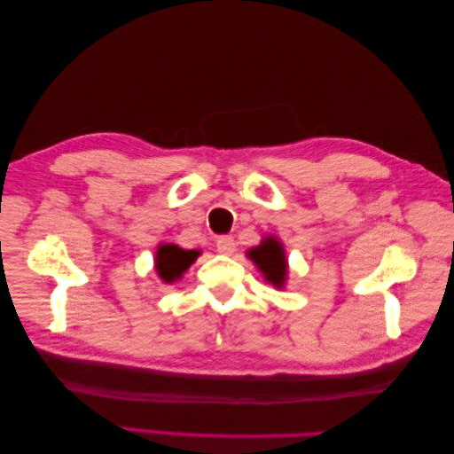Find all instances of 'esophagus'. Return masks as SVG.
<instances>
[{
    "instance_id": "obj_1",
    "label": "esophagus",
    "mask_w": 454,
    "mask_h": 454,
    "mask_svg": "<svg viewBox=\"0 0 454 454\" xmlns=\"http://www.w3.org/2000/svg\"><path fill=\"white\" fill-rule=\"evenodd\" d=\"M217 251L223 255H233L235 254V239L231 235H221L217 239Z\"/></svg>"
}]
</instances>
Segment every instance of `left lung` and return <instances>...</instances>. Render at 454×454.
Listing matches in <instances>:
<instances>
[{
	"mask_svg": "<svg viewBox=\"0 0 454 454\" xmlns=\"http://www.w3.org/2000/svg\"><path fill=\"white\" fill-rule=\"evenodd\" d=\"M247 257L257 265V270L263 273L267 284L273 287H284L287 279V259L284 245L276 237H265L257 247L247 251Z\"/></svg>",
	"mask_w": 454,
	"mask_h": 454,
	"instance_id": "obj_1",
	"label": "left lung"
}]
</instances>
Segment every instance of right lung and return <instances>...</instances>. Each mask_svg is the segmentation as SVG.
I'll return each instance as SVG.
<instances>
[{
  "label": "right lung",
  "instance_id": "obj_1",
  "mask_svg": "<svg viewBox=\"0 0 454 454\" xmlns=\"http://www.w3.org/2000/svg\"><path fill=\"white\" fill-rule=\"evenodd\" d=\"M199 255L200 251L197 249H183L175 243H160L157 247V257H154V267L165 284H173L183 278V273L195 263Z\"/></svg>",
  "mask_w": 454,
  "mask_h": 454
}]
</instances>
